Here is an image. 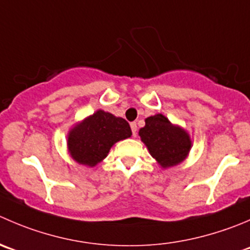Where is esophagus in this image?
I'll return each instance as SVG.
<instances>
[{
	"label": "esophagus",
	"mask_w": 250,
	"mask_h": 250,
	"mask_svg": "<svg viewBox=\"0 0 250 250\" xmlns=\"http://www.w3.org/2000/svg\"><path fill=\"white\" fill-rule=\"evenodd\" d=\"M130 128H132L133 135H137V123H135V122L130 123Z\"/></svg>",
	"instance_id": "1"
}]
</instances>
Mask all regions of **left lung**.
Wrapping results in <instances>:
<instances>
[{
  "mask_svg": "<svg viewBox=\"0 0 250 250\" xmlns=\"http://www.w3.org/2000/svg\"><path fill=\"white\" fill-rule=\"evenodd\" d=\"M142 142L150 155L164 168L176 166L186 160L192 147L189 134L178 125H173L161 113L150 116L139 129Z\"/></svg>",
  "mask_w": 250,
  "mask_h": 250,
  "instance_id": "obj_1",
  "label": "left lung"
}]
</instances>
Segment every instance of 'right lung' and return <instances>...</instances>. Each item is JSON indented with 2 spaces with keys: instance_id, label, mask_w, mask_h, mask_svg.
Instances as JSON below:
<instances>
[{
  "instance_id": "add662e5",
  "label": "right lung",
  "mask_w": 250,
  "mask_h": 250,
  "mask_svg": "<svg viewBox=\"0 0 250 250\" xmlns=\"http://www.w3.org/2000/svg\"><path fill=\"white\" fill-rule=\"evenodd\" d=\"M132 135L125 120L98 110L74 125L68 133V151L81 165L94 167L107 156L115 143Z\"/></svg>"
}]
</instances>
